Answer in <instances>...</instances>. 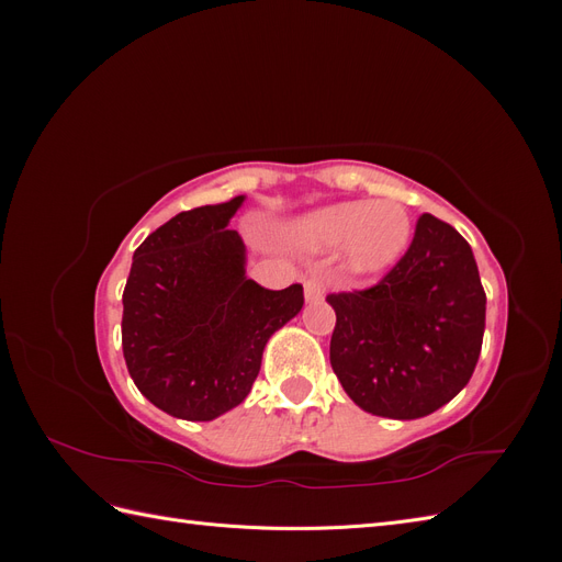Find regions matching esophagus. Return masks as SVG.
Instances as JSON below:
<instances>
[{
	"label": "esophagus",
	"mask_w": 562,
	"mask_h": 562,
	"mask_svg": "<svg viewBox=\"0 0 562 562\" xmlns=\"http://www.w3.org/2000/svg\"><path fill=\"white\" fill-rule=\"evenodd\" d=\"M328 285H330V277L326 274V271L318 267H312L307 271V277H304V297H307V302H316L326 295Z\"/></svg>",
	"instance_id": "34e87169"
}]
</instances>
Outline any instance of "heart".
Segmentation results:
<instances>
[{
	"label": "heart",
	"mask_w": 562,
	"mask_h": 562,
	"mask_svg": "<svg viewBox=\"0 0 562 562\" xmlns=\"http://www.w3.org/2000/svg\"><path fill=\"white\" fill-rule=\"evenodd\" d=\"M371 229H367V225ZM295 239L304 248L333 250L342 246L345 267L353 274H382L401 262L413 241V220L398 203H335L297 223Z\"/></svg>",
	"instance_id": "1"
}]
</instances>
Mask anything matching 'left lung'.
Wrapping results in <instances>:
<instances>
[{
    "instance_id": "8db88e82",
    "label": "left lung",
    "mask_w": 562,
    "mask_h": 562,
    "mask_svg": "<svg viewBox=\"0 0 562 562\" xmlns=\"http://www.w3.org/2000/svg\"><path fill=\"white\" fill-rule=\"evenodd\" d=\"M330 366L361 411L419 419L462 391L479 363L485 291L467 239L424 213L398 265L372 288L333 293Z\"/></svg>"
}]
</instances>
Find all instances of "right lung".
<instances>
[{
	"instance_id": "obj_1",
	"label": "right lung",
	"mask_w": 562,
	"mask_h": 562,
	"mask_svg": "<svg viewBox=\"0 0 562 562\" xmlns=\"http://www.w3.org/2000/svg\"><path fill=\"white\" fill-rule=\"evenodd\" d=\"M244 194L182 211L133 252L122 349L128 375L159 411L211 422L250 394L267 339L300 314L293 283L269 291L246 279V246L225 229Z\"/></svg>"
}]
</instances>
